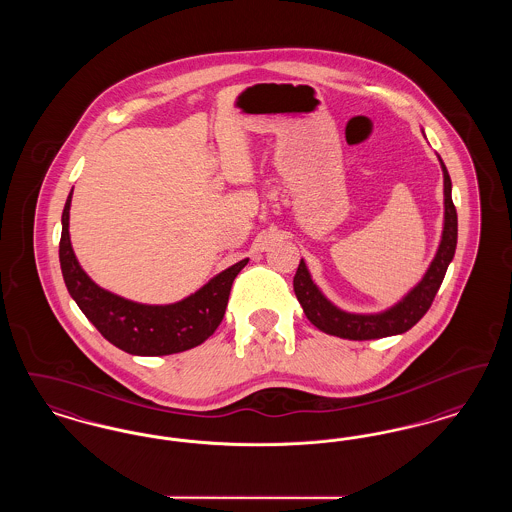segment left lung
Returning a JSON list of instances; mask_svg holds the SVG:
<instances>
[{"label": "left lung", "instance_id": "8db88e82", "mask_svg": "<svg viewBox=\"0 0 512 512\" xmlns=\"http://www.w3.org/2000/svg\"><path fill=\"white\" fill-rule=\"evenodd\" d=\"M439 163L443 171L445 213H443V232H441L438 253L430 263L426 274L422 276V280L399 303L374 315L345 313L334 303H330L324 297V293L318 290L305 261L301 259L297 272L293 276V292L303 307V313L317 326L318 330L343 340H378V338H388V336L411 330L414 324L428 313L439 286L445 278L447 267L453 261L455 247H457V209L451 199V178L441 157H439Z\"/></svg>", "mask_w": 512, "mask_h": 512}]
</instances>
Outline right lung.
Here are the masks:
<instances>
[{
	"instance_id": "right-lung-1",
	"label": "right lung",
	"mask_w": 512,
	"mask_h": 512,
	"mask_svg": "<svg viewBox=\"0 0 512 512\" xmlns=\"http://www.w3.org/2000/svg\"><path fill=\"white\" fill-rule=\"evenodd\" d=\"M73 192L67 197L61 217L59 261L65 286L80 311L96 326L99 334L130 355L161 357L201 345L219 328L234 278L247 265L244 259L190 297L171 305H142L107 292L82 270L76 261L69 236V211Z\"/></svg>"
}]
</instances>
